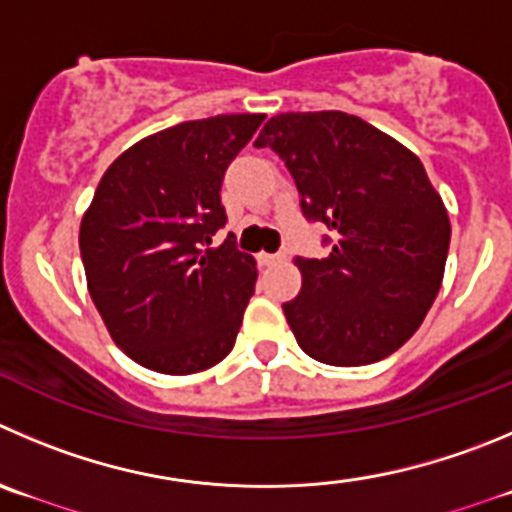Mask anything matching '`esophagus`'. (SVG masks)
<instances>
[{"mask_svg": "<svg viewBox=\"0 0 512 512\" xmlns=\"http://www.w3.org/2000/svg\"><path fill=\"white\" fill-rule=\"evenodd\" d=\"M283 257L285 255H267V252H262L260 262H262V265H275V262H280V260H283Z\"/></svg>", "mask_w": 512, "mask_h": 512, "instance_id": "obj_1", "label": "esophagus"}]
</instances>
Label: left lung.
<instances>
[{
    "mask_svg": "<svg viewBox=\"0 0 512 512\" xmlns=\"http://www.w3.org/2000/svg\"><path fill=\"white\" fill-rule=\"evenodd\" d=\"M255 146L285 161L305 217L333 232L328 257H295L303 288L283 313L298 346L331 366L391 356L422 326L450 250V217L422 161L341 111L280 113Z\"/></svg>",
    "mask_w": 512,
    "mask_h": 512,
    "instance_id": "left-lung-1",
    "label": "left lung"
}]
</instances>
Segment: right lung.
I'll list each match as a JSON object with an SVG mask.
<instances>
[{
  "instance_id": "obj_1",
  "label": "right lung",
  "mask_w": 512,
  "mask_h": 512,
  "mask_svg": "<svg viewBox=\"0 0 512 512\" xmlns=\"http://www.w3.org/2000/svg\"><path fill=\"white\" fill-rule=\"evenodd\" d=\"M262 113L202 118L126 148L100 179L80 222L90 298L126 356L171 376L217 366L234 346L255 293V257L224 227L227 166Z\"/></svg>"
}]
</instances>
